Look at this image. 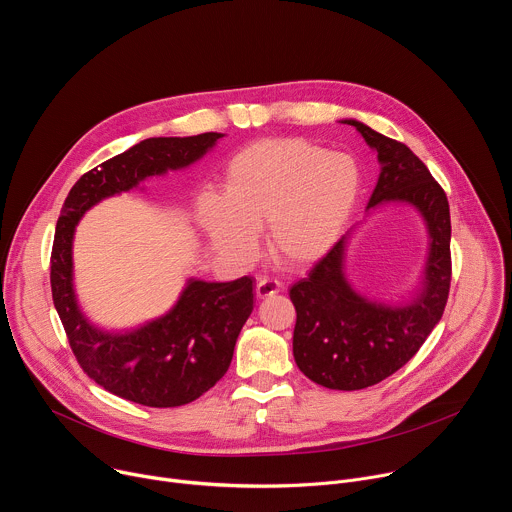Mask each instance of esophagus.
<instances>
[{"label":"esophagus","mask_w":512,"mask_h":512,"mask_svg":"<svg viewBox=\"0 0 512 512\" xmlns=\"http://www.w3.org/2000/svg\"><path fill=\"white\" fill-rule=\"evenodd\" d=\"M255 294L257 298H269V296H275L279 294V283L269 279V277H261L257 281V287H255Z\"/></svg>","instance_id":"obj_1"}]
</instances>
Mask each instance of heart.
<instances>
[{
	"label": "heart",
	"mask_w": 512,
	"mask_h": 512,
	"mask_svg": "<svg viewBox=\"0 0 512 512\" xmlns=\"http://www.w3.org/2000/svg\"><path fill=\"white\" fill-rule=\"evenodd\" d=\"M360 190L354 156L306 139H263L229 162L225 194L200 196L198 216L218 251L233 259H251L257 231L267 227L273 259L306 267L338 243Z\"/></svg>",
	"instance_id": "heart-1"
}]
</instances>
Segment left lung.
<instances>
[{
  "mask_svg": "<svg viewBox=\"0 0 512 512\" xmlns=\"http://www.w3.org/2000/svg\"><path fill=\"white\" fill-rule=\"evenodd\" d=\"M342 123L356 127L381 164L367 212L391 202L409 204L429 237L421 285L399 304L369 300L350 285L344 257L352 231L289 287L298 312L294 358L300 371L326 389L356 391L397 373L442 320L452 279V225L446 192L405 143L356 119Z\"/></svg>",
  "mask_w": 512,
  "mask_h": 512,
  "instance_id": "obj_1",
  "label": "left lung"
}]
</instances>
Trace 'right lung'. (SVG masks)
Instances as JSON below:
<instances>
[{
  "mask_svg": "<svg viewBox=\"0 0 512 512\" xmlns=\"http://www.w3.org/2000/svg\"><path fill=\"white\" fill-rule=\"evenodd\" d=\"M225 133L150 137L83 174L60 210L50 257V285L70 348L105 391L148 407H180L229 371L239 332L253 312V279H188L174 308L131 332H107L83 314L72 273V239L83 214L103 198L152 176L182 170Z\"/></svg>",
  "mask_w": 512,
  "mask_h": 512,
  "instance_id": "add662e5",
  "label": "right lung"
}]
</instances>
